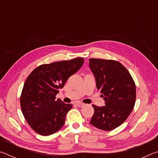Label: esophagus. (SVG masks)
I'll return each instance as SVG.
<instances>
[{
    "label": "esophagus",
    "mask_w": 158,
    "mask_h": 158,
    "mask_svg": "<svg viewBox=\"0 0 158 158\" xmlns=\"http://www.w3.org/2000/svg\"><path fill=\"white\" fill-rule=\"evenodd\" d=\"M76 105L77 106H79V107H83L85 105V104L84 103H81V102H77Z\"/></svg>",
    "instance_id": "34e87169"
}]
</instances>
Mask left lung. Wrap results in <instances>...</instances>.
I'll use <instances>...</instances> for the list:
<instances>
[{"instance_id": "8db88e82", "label": "left lung", "mask_w": 158, "mask_h": 158, "mask_svg": "<svg viewBox=\"0 0 158 158\" xmlns=\"http://www.w3.org/2000/svg\"><path fill=\"white\" fill-rule=\"evenodd\" d=\"M89 67L105 102V106L93 105L95 111L90 123L98 129L112 130L121 125L133 110L135 81L127 69L116 60L90 58Z\"/></svg>"}]
</instances>
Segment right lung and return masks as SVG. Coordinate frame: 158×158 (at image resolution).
Segmentation results:
<instances>
[{
	"label": "right lung",
	"mask_w": 158,
	"mask_h": 158,
	"mask_svg": "<svg viewBox=\"0 0 158 158\" xmlns=\"http://www.w3.org/2000/svg\"><path fill=\"white\" fill-rule=\"evenodd\" d=\"M77 58L37 67L29 74L20 98L21 109L32 129L42 136L56 132L62 127L72 104L56 100L59 89L75 74L84 63Z\"/></svg>",
	"instance_id": "add662e5"
}]
</instances>
